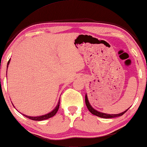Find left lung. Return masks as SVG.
<instances>
[{"mask_svg":"<svg viewBox=\"0 0 147 147\" xmlns=\"http://www.w3.org/2000/svg\"><path fill=\"white\" fill-rule=\"evenodd\" d=\"M85 102H86V107L88 110L90 111V112H91L93 115H95L98 117H102V118H105V119H108V118H113V117H119V116H121L122 115H123L128 110V109L127 110L123 111L122 113H118V114H109V113H102L100 112V111H98L95 109L94 108H92V106H91L90 104L89 100L88 99V96L87 94L85 95Z\"/></svg>","mask_w":147,"mask_h":147,"instance_id":"obj_1","label":"left lung"}]
</instances>
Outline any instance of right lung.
I'll list each match as a JSON object with an SVG mask.
<instances>
[{"instance_id":"obj_1","label":"right lung","mask_w":147,"mask_h":147,"mask_svg":"<svg viewBox=\"0 0 147 147\" xmlns=\"http://www.w3.org/2000/svg\"><path fill=\"white\" fill-rule=\"evenodd\" d=\"M10 62V60L8 61V62L7 69H8V65H9ZM6 73H7V72H6ZM59 104H60V99L59 100V102L57 103V105L55 108L53 109L51 111H50L49 113H47V114H45V115H39V116H36V117H34V116H28V115H24V114H22V115L24 116H25L26 117L29 118V119H32V120H34V121H42V120L47 119H49V118L53 117V116H54L56 114V113L57 112V111H58V109H59ZM13 106H14V105H13ZM14 108H15V107H14Z\"/></svg>"}]
</instances>
